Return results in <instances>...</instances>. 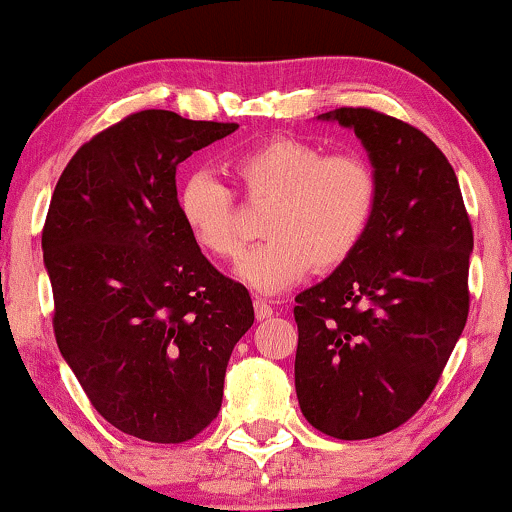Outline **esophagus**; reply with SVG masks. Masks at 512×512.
<instances>
[{"instance_id":"esophagus-1","label":"esophagus","mask_w":512,"mask_h":512,"mask_svg":"<svg viewBox=\"0 0 512 512\" xmlns=\"http://www.w3.org/2000/svg\"><path fill=\"white\" fill-rule=\"evenodd\" d=\"M274 315V308L269 305L267 301H262V298H257L255 301V317L257 320H267V317Z\"/></svg>"}]
</instances>
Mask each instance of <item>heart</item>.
Returning a JSON list of instances; mask_svg holds the SVG:
<instances>
[{
	"mask_svg": "<svg viewBox=\"0 0 512 512\" xmlns=\"http://www.w3.org/2000/svg\"><path fill=\"white\" fill-rule=\"evenodd\" d=\"M231 168L252 202H269L262 221L267 240L236 264L238 279L264 296L291 289L313 267H339L373 219L378 180L361 156H327L317 144L279 137L245 149ZM178 211L204 252L226 260L240 250L233 190L216 173H187Z\"/></svg>",
	"mask_w": 512,
	"mask_h": 512,
	"instance_id": "1",
	"label": "heart"
}]
</instances>
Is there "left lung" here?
Returning <instances> with one entry per match:
<instances>
[{"mask_svg":"<svg viewBox=\"0 0 512 512\" xmlns=\"http://www.w3.org/2000/svg\"><path fill=\"white\" fill-rule=\"evenodd\" d=\"M354 129L378 202L361 243L296 296V395L317 431L383 436L436 387L469 313L472 223L448 158L424 132L368 108L317 115Z\"/></svg>","mask_w":512,"mask_h":512,"instance_id":"left-lung-1","label":"left lung"}]
</instances>
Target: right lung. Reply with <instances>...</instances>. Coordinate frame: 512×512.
I'll list each match as a JSON object with an SVG mask.
<instances>
[{
	"mask_svg": "<svg viewBox=\"0 0 512 512\" xmlns=\"http://www.w3.org/2000/svg\"><path fill=\"white\" fill-rule=\"evenodd\" d=\"M233 122L142 110L96 134L57 180L43 228L55 339L108 424L185 443L216 419L233 346L255 322L178 211L175 168Z\"/></svg>",
	"mask_w": 512,
	"mask_h": 512,
	"instance_id": "add662e5",
	"label": "right lung"
}]
</instances>
